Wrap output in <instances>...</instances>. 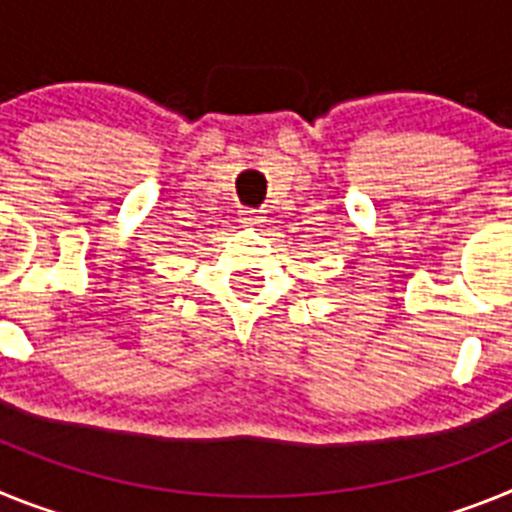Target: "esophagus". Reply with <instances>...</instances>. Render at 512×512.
<instances>
[{
  "mask_svg": "<svg viewBox=\"0 0 512 512\" xmlns=\"http://www.w3.org/2000/svg\"><path fill=\"white\" fill-rule=\"evenodd\" d=\"M244 224H247V226H255L257 224V221H260V219H257V213L255 211H244Z\"/></svg>",
  "mask_w": 512,
  "mask_h": 512,
  "instance_id": "1",
  "label": "esophagus"
}]
</instances>
